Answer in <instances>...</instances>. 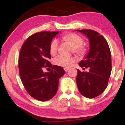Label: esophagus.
Instances as JSON below:
<instances>
[{"instance_id": "1", "label": "esophagus", "mask_w": 125, "mask_h": 125, "mask_svg": "<svg viewBox=\"0 0 125 125\" xmlns=\"http://www.w3.org/2000/svg\"><path fill=\"white\" fill-rule=\"evenodd\" d=\"M64 71H65V72H67V71H69V68H66V67H64Z\"/></svg>"}]
</instances>
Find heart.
Instances as JSON below:
<instances>
[{
  "mask_svg": "<svg viewBox=\"0 0 125 125\" xmlns=\"http://www.w3.org/2000/svg\"><path fill=\"white\" fill-rule=\"evenodd\" d=\"M65 41L69 42L73 46V52L79 55H83L86 52V48L82 44L83 42L82 38L74 33L66 34L62 38ZM59 42L57 39H53L50 44L49 51L50 53L52 55L57 53L58 51ZM77 61L76 57L74 56H67L64 55H59L53 59V63L55 65L63 67L68 68L73 64Z\"/></svg>",
  "mask_w": 125,
  "mask_h": 125,
  "instance_id": "obj_1",
  "label": "heart"
}]
</instances>
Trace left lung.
Listing matches in <instances>:
<instances>
[{
	"instance_id": "8db88e82",
	"label": "left lung",
	"mask_w": 125,
	"mask_h": 125,
	"mask_svg": "<svg viewBox=\"0 0 125 125\" xmlns=\"http://www.w3.org/2000/svg\"><path fill=\"white\" fill-rule=\"evenodd\" d=\"M89 40V51L79 64L89 71L77 69L76 82L81 94L94 98L102 94L106 88L112 71L111 53L107 41L98 32L90 29L76 30Z\"/></svg>"
}]
</instances>
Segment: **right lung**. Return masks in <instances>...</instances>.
<instances>
[{
	"label": "right lung",
	"instance_id": "obj_1",
	"mask_svg": "<svg viewBox=\"0 0 125 125\" xmlns=\"http://www.w3.org/2000/svg\"><path fill=\"white\" fill-rule=\"evenodd\" d=\"M59 31H41L30 36L21 49L19 69L21 82L31 97L40 101H47L55 95L59 80L63 76V67L52 66L49 51L52 40ZM44 67H51L43 73Z\"/></svg>",
	"mask_w": 125,
	"mask_h": 125
}]
</instances>
